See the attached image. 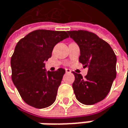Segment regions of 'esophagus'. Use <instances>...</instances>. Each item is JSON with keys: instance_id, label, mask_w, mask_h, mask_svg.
I'll return each mask as SVG.
<instances>
[{"instance_id": "34e87169", "label": "esophagus", "mask_w": 128, "mask_h": 128, "mask_svg": "<svg viewBox=\"0 0 128 128\" xmlns=\"http://www.w3.org/2000/svg\"><path fill=\"white\" fill-rule=\"evenodd\" d=\"M66 72L68 73V74H69V73H72V71L70 69H66Z\"/></svg>"}]
</instances>
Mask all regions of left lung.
<instances>
[{
	"label": "left lung",
	"mask_w": 128,
	"mask_h": 128,
	"mask_svg": "<svg viewBox=\"0 0 128 128\" xmlns=\"http://www.w3.org/2000/svg\"><path fill=\"white\" fill-rule=\"evenodd\" d=\"M68 34L80 47L79 61L88 68V74L84 78L73 72L74 94L82 104H96L106 97L116 78V54L107 42L93 32L78 30L68 31Z\"/></svg>",
	"instance_id": "left-lung-1"
}]
</instances>
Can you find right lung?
<instances>
[{
  "label": "right lung",
  "instance_id": "right-lung-1",
  "mask_svg": "<svg viewBox=\"0 0 128 128\" xmlns=\"http://www.w3.org/2000/svg\"><path fill=\"white\" fill-rule=\"evenodd\" d=\"M67 38L63 31L38 29L17 43L11 57L12 80L26 104L44 108L54 102L66 71L60 68L46 72L44 62L52 56L55 45Z\"/></svg>",
  "mask_w": 128,
  "mask_h": 128
}]
</instances>
